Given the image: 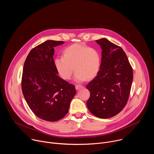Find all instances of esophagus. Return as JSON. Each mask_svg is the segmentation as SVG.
<instances>
[{"instance_id":"obj_1","label":"esophagus","mask_w":154,"mask_h":154,"mask_svg":"<svg viewBox=\"0 0 154 154\" xmlns=\"http://www.w3.org/2000/svg\"><path fill=\"white\" fill-rule=\"evenodd\" d=\"M84 88V86H82V85H75V89L77 90H79L80 89H82V88Z\"/></svg>"}]
</instances>
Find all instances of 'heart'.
<instances>
[{"label":"heart","instance_id":"obj_1","mask_svg":"<svg viewBox=\"0 0 154 154\" xmlns=\"http://www.w3.org/2000/svg\"><path fill=\"white\" fill-rule=\"evenodd\" d=\"M55 65L63 79H69L74 69V80L82 82L97 76L101 67V56L94 48L73 44L64 49L63 56L55 58Z\"/></svg>","mask_w":154,"mask_h":154}]
</instances>
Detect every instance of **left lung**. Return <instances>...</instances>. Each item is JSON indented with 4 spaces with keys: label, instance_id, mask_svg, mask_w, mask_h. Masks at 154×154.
Segmentation results:
<instances>
[{
    "label": "left lung",
    "instance_id": "obj_1",
    "mask_svg": "<svg viewBox=\"0 0 154 154\" xmlns=\"http://www.w3.org/2000/svg\"><path fill=\"white\" fill-rule=\"evenodd\" d=\"M102 49L101 67L86 86L90 112L99 118H112L125 106L133 81V69L123 49L106 38L96 40Z\"/></svg>",
    "mask_w": 154,
    "mask_h": 154
}]
</instances>
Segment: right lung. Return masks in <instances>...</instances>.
Returning a JSON list of instances; mask_svg holds the SVG:
<instances>
[{"label": "right lung", "mask_w": 154, "mask_h": 154, "mask_svg": "<svg viewBox=\"0 0 154 154\" xmlns=\"http://www.w3.org/2000/svg\"><path fill=\"white\" fill-rule=\"evenodd\" d=\"M64 41L48 40L29 54L22 77V91L33 113L47 121H57L69 110L76 94L75 86L58 76L54 48Z\"/></svg>", "instance_id": "right-lung-1"}]
</instances>
